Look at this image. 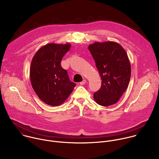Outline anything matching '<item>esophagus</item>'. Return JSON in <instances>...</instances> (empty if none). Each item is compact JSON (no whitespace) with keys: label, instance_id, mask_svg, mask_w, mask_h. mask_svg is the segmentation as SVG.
<instances>
[{"label":"esophagus","instance_id":"obj_1","mask_svg":"<svg viewBox=\"0 0 159 159\" xmlns=\"http://www.w3.org/2000/svg\"><path fill=\"white\" fill-rule=\"evenodd\" d=\"M85 82H86V80L84 79V80H83L82 82H80V85H84V84H85Z\"/></svg>","mask_w":159,"mask_h":159}]
</instances>
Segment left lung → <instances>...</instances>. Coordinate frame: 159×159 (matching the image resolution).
<instances>
[{"mask_svg":"<svg viewBox=\"0 0 159 159\" xmlns=\"http://www.w3.org/2000/svg\"><path fill=\"white\" fill-rule=\"evenodd\" d=\"M88 48L102 79L94 99L102 106L115 104L125 92L130 80L131 65L126 52L114 41L95 42Z\"/></svg>","mask_w":159,"mask_h":159,"instance_id":"8db88e82","label":"left lung"}]
</instances>
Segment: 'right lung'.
Instances as JSON below:
<instances>
[{
    "instance_id": "add662e5",
    "label": "right lung",
    "mask_w": 159,
    "mask_h": 159,
    "mask_svg": "<svg viewBox=\"0 0 159 159\" xmlns=\"http://www.w3.org/2000/svg\"><path fill=\"white\" fill-rule=\"evenodd\" d=\"M71 44L48 43L34 55L30 68V80L38 98L52 106L61 104L76 85L69 79L61 60Z\"/></svg>"
}]
</instances>
